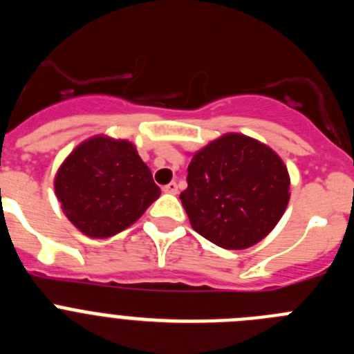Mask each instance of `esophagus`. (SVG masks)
Masks as SVG:
<instances>
[{"label":"esophagus","mask_w":354,"mask_h":354,"mask_svg":"<svg viewBox=\"0 0 354 354\" xmlns=\"http://www.w3.org/2000/svg\"><path fill=\"white\" fill-rule=\"evenodd\" d=\"M162 192L170 193V195H177V193H179V184H177V183H168L167 186L162 187Z\"/></svg>","instance_id":"obj_1"}]
</instances>
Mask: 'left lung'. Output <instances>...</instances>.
I'll return each mask as SVG.
<instances>
[{
    "instance_id": "1",
    "label": "left lung",
    "mask_w": 354,
    "mask_h": 354,
    "mask_svg": "<svg viewBox=\"0 0 354 354\" xmlns=\"http://www.w3.org/2000/svg\"><path fill=\"white\" fill-rule=\"evenodd\" d=\"M180 200L196 232L225 250L264 239L289 204V171L264 143L228 133L193 156Z\"/></svg>"
}]
</instances>
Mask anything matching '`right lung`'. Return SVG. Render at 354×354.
Here are the masks:
<instances>
[{
	"mask_svg": "<svg viewBox=\"0 0 354 354\" xmlns=\"http://www.w3.org/2000/svg\"><path fill=\"white\" fill-rule=\"evenodd\" d=\"M55 192L68 221L97 239L131 227L161 195L136 147L108 136L72 150L58 168Z\"/></svg>",
	"mask_w": 354,
	"mask_h": 354,
	"instance_id": "obj_1",
	"label": "right lung"
}]
</instances>
